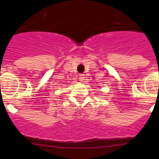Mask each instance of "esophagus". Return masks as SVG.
Instances as JSON below:
<instances>
[{
  "label": "esophagus",
  "instance_id": "34e87169",
  "mask_svg": "<svg viewBox=\"0 0 159 159\" xmlns=\"http://www.w3.org/2000/svg\"><path fill=\"white\" fill-rule=\"evenodd\" d=\"M84 78H85V76H84V74H80V75H79V79H80V82H84Z\"/></svg>",
  "mask_w": 159,
  "mask_h": 159
}]
</instances>
